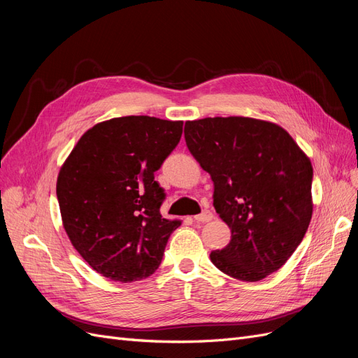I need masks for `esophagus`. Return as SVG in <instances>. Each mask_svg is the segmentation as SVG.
<instances>
[{"mask_svg": "<svg viewBox=\"0 0 358 358\" xmlns=\"http://www.w3.org/2000/svg\"><path fill=\"white\" fill-rule=\"evenodd\" d=\"M213 218V213L210 210H203L200 215L194 216V220L197 222H209Z\"/></svg>", "mask_w": 358, "mask_h": 358, "instance_id": "1", "label": "esophagus"}]
</instances>
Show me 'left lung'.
<instances>
[{
  "label": "left lung",
  "instance_id": "8db88e82",
  "mask_svg": "<svg viewBox=\"0 0 358 358\" xmlns=\"http://www.w3.org/2000/svg\"><path fill=\"white\" fill-rule=\"evenodd\" d=\"M185 142L213 182V206L231 241L210 262L257 282L282 267L312 218V164L282 127L229 116L185 122Z\"/></svg>",
  "mask_w": 358,
  "mask_h": 358
}]
</instances>
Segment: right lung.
<instances>
[{
	"mask_svg": "<svg viewBox=\"0 0 358 358\" xmlns=\"http://www.w3.org/2000/svg\"><path fill=\"white\" fill-rule=\"evenodd\" d=\"M182 125L113 117L90 128L64 161L57 180L64 230L96 273L125 284L161 264L180 221L161 216L166 194L154 173L179 143Z\"/></svg>",
	"mask_w": 358,
	"mask_h": 358,
	"instance_id": "right-lung-1",
	"label": "right lung"
}]
</instances>
